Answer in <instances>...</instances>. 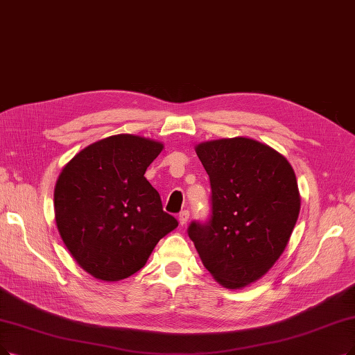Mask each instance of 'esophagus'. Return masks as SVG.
Wrapping results in <instances>:
<instances>
[{"mask_svg":"<svg viewBox=\"0 0 355 355\" xmlns=\"http://www.w3.org/2000/svg\"><path fill=\"white\" fill-rule=\"evenodd\" d=\"M178 218H179L180 225H185V224L188 223V220H189V211H188V209H183V211H180V212H179V216H178Z\"/></svg>","mask_w":355,"mask_h":355,"instance_id":"esophagus-1","label":"esophagus"}]
</instances>
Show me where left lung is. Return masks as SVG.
<instances>
[{"label": "left lung", "mask_w": 355, "mask_h": 355, "mask_svg": "<svg viewBox=\"0 0 355 355\" xmlns=\"http://www.w3.org/2000/svg\"><path fill=\"white\" fill-rule=\"evenodd\" d=\"M196 154L209 178L211 214L192 221L188 236L220 284L242 288L288 243L300 212L295 175L286 157L250 138L208 141Z\"/></svg>", "instance_id": "1"}]
</instances>
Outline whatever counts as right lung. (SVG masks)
<instances>
[{"label":"right lung","mask_w":355,"mask_h":355,"mask_svg":"<svg viewBox=\"0 0 355 355\" xmlns=\"http://www.w3.org/2000/svg\"><path fill=\"white\" fill-rule=\"evenodd\" d=\"M163 144L130 134L81 150L56 180L55 218L65 246L94 278L119 281L143 268L178 227L144 173Z\"/></svg>","instance_id":"right-lung-1"}]
</instances>
